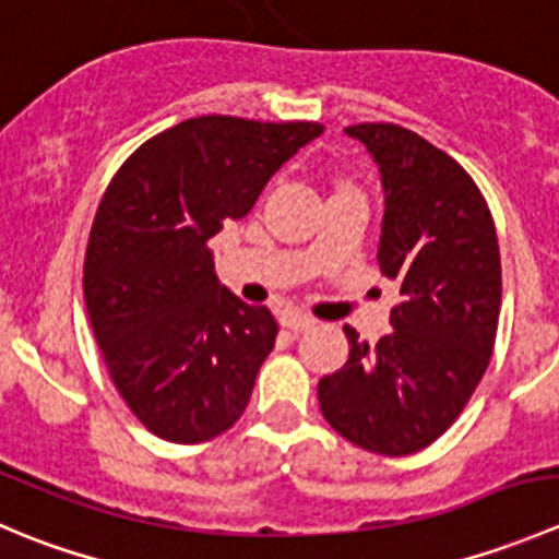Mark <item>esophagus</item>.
<instances>
[{"instance_id":"1","label":"esophagus","mask_w":559,"mask_h":559,"mask_svg":"<svg viewBox=\"0 0 559 559\" xmlns=\"http://www.w3.org/2000/svg\"><path fill=\"white\" fill-rule=\"evenodd\" d=\"M281 324H284L286 330H295V333H306V330H311L313 324H317V319H311L308 313L300 311H286L284 317H281Z\"/></svg>"}]
</instances>
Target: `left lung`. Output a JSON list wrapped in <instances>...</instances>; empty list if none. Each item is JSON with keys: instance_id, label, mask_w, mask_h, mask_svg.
Returning a JSON list of instances; mask_svg holds the SVG:
<instances>
[{"instance_id": "left-lung-1", "label": "left lung", "mask_w": 559, "mask_h": 559, "mask_svg": "<svg viewBox=\"0 0 559 559\" xmlns=\"http://www.w3.org/2000/svg\"><path fill=\"white\" fill-rule=\"evenodd\" d=\"M384 197L377 262L399 286L377 346L349 335V360L319 379L322 415L382 456L431 445L478 388L500 319V246L473 177L399 124H352Z\"/></svg>"}]
</instances>
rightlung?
Wrapping results in <instances>:
<instances>
[{"instance_id": "right-lung-1", "label": "right lung", "mask_w": 559, "mask_h": 559, "mask_svg": "<svg viewBox=\"0 0 559 559\" xmlns=\"http://www.w3.org/2000/svg\"><path fill=\"white\" fill-rule=\"evenodd\" d=\"M319 122L186 119L135 150L90 231L84 300L124 404L169 442H207L240 420L278 322L215 273L210 240L246 218Z\"/></svg>"}]
</instances>
